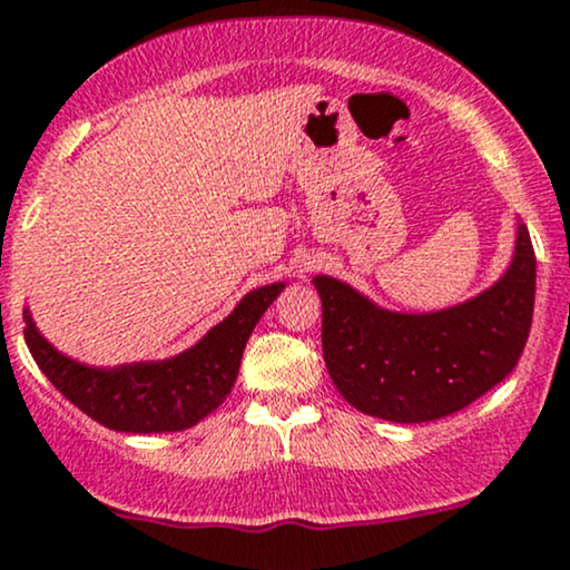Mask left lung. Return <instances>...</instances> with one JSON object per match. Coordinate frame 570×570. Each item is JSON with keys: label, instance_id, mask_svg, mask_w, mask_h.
<instances>
[{"label": "left lung", "instance_id": "left-lung-1", "mask_svg": "<svg viewBox=\"0 0 570 570\" xmlns=\"http://www.w3.org/2000/svg\"><path fill=\"white\" fill-rule=\"evenodd\" d=\"M323 301V354L346 403L367 416L424 424L501 384L531 333L537 256L518 220L510 266L491 287L438 312H392L336 277L312 279Z\"/></svg>", "mask_w": 570, "mask_h": 570}]
</instances>
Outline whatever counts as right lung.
<instances>
[{"label":"right lung","mask_w":570,"mask_h":570,"mask_svg":"<svg viewBox=\"0 0 570 570\" xmlns=\"http://www.w3.org/2000/svg\"><path fill=\"white\" fill-rule=\"evenodd\" d=\"M285 291V283L253 287L232 314L186 352L151 363L96 367L71 360L39 333L23 309V336L39 371L69 403L114 432H180L224 403L237 381L253 327Z\"/></svg>","instance_id":"add662e5"}]
</instances>
